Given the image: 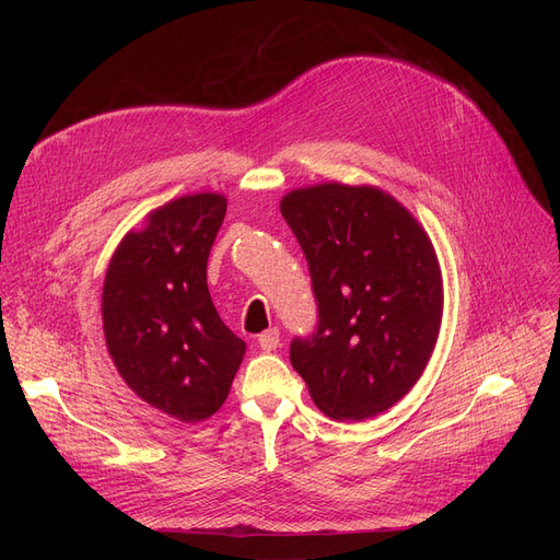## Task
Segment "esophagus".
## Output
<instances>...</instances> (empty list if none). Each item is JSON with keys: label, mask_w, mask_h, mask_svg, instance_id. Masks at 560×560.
Masks as SVG:
<instances>
[{"label": "esophagus", "mask_w": 560, "mask_h": 560, "mask_svg": "<svg viewBox=\"0 0 560 560\" xmlns=\"http://www.w3.org/2000/svg\"><path fill=\"white\" fill-rule=\"evenodd\" d=\"M279 342H281V334H279L277 327H272V329H268V331H262V334L258 336V345H260L262 351H275V349L279 347Z\"/></svg>", "instance_id": "34e87169"}]
</instances>
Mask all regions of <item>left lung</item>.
Instances as JSON below:
<instances>
[{"instance_id": "8db88e82", "label": "left lung", "mask_w": 560, "mask_h": 560, "mask_svg": "<svg viewBox=\"0 0 560 560\" xmlns=\"http://www.w3.org/2000/svg\"><path fill=\"white\" fill-rule=\"evenodd\" d=\"M281 215L306 256L317 327L290 342L315 406L361 422L422 376L443 319V277L427 231L374 186L290 190Z\"/></svg>"}]
</instances>
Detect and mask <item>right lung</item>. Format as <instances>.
Segmentation results:
<instances>
[{
	"mask_svg": "<svg viewBox=\"0 0 560 560\" xmlns=\"http://www.w3.org/2000/svg\"><path fill=\"white\" fill-rule=\"evenodd\" d=\"M224 213L218 192L167 201L117 245L102 292L104 338L125 384L190 424L224 404L245 357L206 285Z\"/></svg>",
	"mask_w": 560,
	"mask_h": 560,
	"instance_id": "add662e5",
	"label": "right lung"
}]
</instances>
